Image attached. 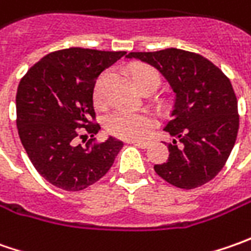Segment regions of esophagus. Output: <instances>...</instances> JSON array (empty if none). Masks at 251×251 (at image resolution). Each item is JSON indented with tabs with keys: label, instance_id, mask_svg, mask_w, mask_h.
Listing matches in <instances>:
<instances>
[{
	"label": "esophagus",
	"instance_id": "esophagus-1",
	"mask_svg": "<svg viewBox=\"0 0 251 251\" xmlns=\"http://www.w3.org/2000/svg\"><path fill=\"white\" fill-rule=\"evenodd\" d=\"M130 144H134V145H137V147H140V148H148L150 147V141H131Z\"/></svg>",
	"mask_w": 251,
	"mask_h": 251
}]
</instances>
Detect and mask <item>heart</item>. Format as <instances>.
Listing matches in <instances>:
<instances>
[{"label": "heart", "mask_w": 251, "mask_h": 251, "mask_svg": "<svg viewBox=\"0 0 251 251\" xmlns=\"http://www.w3.org/2000/svg\"><path fill=\"white\" fill-rule=\"evenodd\" d=\"M131 76L135 86L140 91L145 86H152L156 89L160 81L158 71L145 64H134L131 67ZM100 85L101 82L99 81L93 91V98L96 101H100L101 99ZM153 126H155V120L150 114L124 110V109L114 110L106 119V128L110 134L128 141L144 138L153 128Z\"/></svg>", "instance_id": "b5f03b06"}]
</instances>
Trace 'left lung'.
Masks as SVG:
<instances>
[{
  "label": "left lung",
  "mask_w": 251,
  "mask_h": 251,
  "mask_svg": "<svg viewBox=\"0 0 251 251\" xmlns=\"http://www.w3.org/2000/svg\"><path fill=\"white\" fill-rule=\"evenodd\" d=\"M127 58L155 67L176 93L172 120L163 128L175 140L168 144V160L155 165V172L184 190L212 180L225 166L239 130L229 78L205 57L180 49L130 53Z\"/></svg>",
  "instance_id": "left-lung-1"
}]
</instances>
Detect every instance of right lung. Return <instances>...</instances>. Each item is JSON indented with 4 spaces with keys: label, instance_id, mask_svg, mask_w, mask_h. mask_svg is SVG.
Masks as SVG:
<instances>
[{
    "label": "right lung",
    "instance_id": "add662e5",
    "mask_svg": "<svg viewBox=\"0 0 251 251\" xmlns=\"http://www.w3.org/2000/svg\"><path fill=\"white\" fill-rule=\"evenodd\" d=\"M126 51L71 47L44 55L25 74L16 92V127L34 169L65 191H81L111 168L123 142L100 130L93 109V88L106 68ZM89 133L91 140L86 142ZM82 139L85 146L77 144Z\"/></svg>",
    "mask_w": 251,
    "mask_h": 251
}]
</instances>
